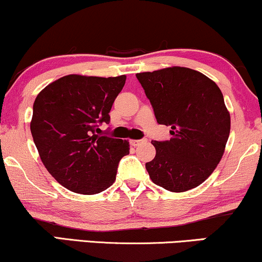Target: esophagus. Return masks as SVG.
<instances>
[{"mask_svg":"<svg viewBox=\"0 0 262 262\" xmlns=\"http://www.w3.org/2000/svg\"><path fill=\"white\" fill-rule=\"evenodd\" d=\"M145 142H147V139H134L131 143L134 147H138L139 144H143V143H145Z\"/></svg>","mask_w":262,"mask_h":262,"instance_id":"esophagus-1","label":"esophagus"}]
</instances>
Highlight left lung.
Listing matches in <instances>:
<instances>
[{"mask_svg":"<svg viewBox=\"0 0 262 262\" xmlns=\"http://www.w3.org/2000/svg\"><path fill=\"white\" fill-rule=\"evenodd\" d=\"M169 141L151 142L156 155L145 164L155 184L184 192L202 184L222 160L231 119L222 90L199 71L173 66L136 74Z\"/></svg>","mask_w":262,"mask_h":262,"instance_id":"left-lung-1","label":"left lung"}]
</instances>
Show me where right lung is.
Instances as JSON below:
<instances>
[{
	"label": "right lung",
	"instance_id": "1",
	"mask_svg": "<svg viewBox=\"0 0 262 262\" xmlns=\"http://www.w3.org/2000/svg\"><path fill=\"white\" fill-rule=\"evenodd\" d=\"M126 76L69 74L37 95L30 128L39 158L57 183L83 195L113 184L118 164L130 152L126 139L102 136Z\"/></svg>",
	"mask_w": 262,
	"mask_h": 262
}]
</instances>
